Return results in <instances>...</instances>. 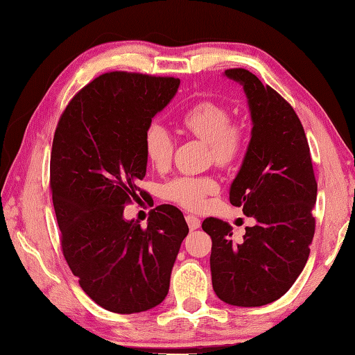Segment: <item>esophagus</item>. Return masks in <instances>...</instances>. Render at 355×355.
Returning <instances> with one entry per match:
<instances>
[{
  "label": "esophagus",
  "mask_w": 355,
  "mask_h": 355,
  "mask_svg": "<svg viewBox=\"0 0 355 355\" xmlns=\"http://www.w3.org/2000/svg\"><path fill=\"white\" fill-rule=\"evenodd\" d=\"M186 223L189 225L191 230H197L201 225L200 218H197L195 215H186Z\"/></svg>",
  "instance_id": "1"
}]
</instances>
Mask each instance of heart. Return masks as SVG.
Returning <instances> with one entry per match:
<instances>
[{
	"mask_svg": "<svg viewBox=\"0 0 355 355\" xmlns=\"http://www.w3.org/2000/svg\"><path fill=\"white\" fill-rule=\"evenodd\" d=\"M229 112L221 105L202 101L184 110L177 117V125L193 137L207 143L214 162L229 166L244 149V128L229 122ZM143 148L148 162L155 168H164L172 155V140L162 125L148 126L143 137ZM218 191V183L212 177L182 175L163 186V197L186 209H198L206 198Z\"/></svg>",
	"mask_w": 355,
	"mask_h": 355,
	"instance_id": "obj_1",
	"label": "heart"
}]
</instances>
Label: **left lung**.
I'll list each match as a JSON object with an SVG mask.
<instances>
[{"label":"left lung","mask_w":355,"mask_h":355,"mask_svg":"<svg viewBox=\"0 0 355 355\" xmlns=\"http://www.w3.org/2000/svg\"><path fill=\"white\" fill-rule=\"evenodd\" d=\"M224 74L243 85L253 123L230 202L256 224L245 227L239 243L218 218H206L202 230L212 238L216 296L235 306H261L284 296L302 273L315 229L318 183L304 126L291 105L248 70Z\"/></svg>","instance_id":"8db88e82"}]
</instances>
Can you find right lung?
Listing matches in <instances>:
<instances>
[{
  "label": "right lung",
  "mask_w": 355,
  "mask_h": 355,
  "mask_svg": "<svg viewBox=\"0 0 355 355\" xmlns=\"http://www.w3.org/2000/svg\"><path fill=\"white\" fill-rule=\"evenodd\" d=\"M178 87L175 78L101 74L67 105L53 137L50 187L64 258L82 290L112 313L163 302L189 233L171 205L150 210L146 227L123 218L146 175L143 137Z\"/></svg>",
  "instance_id": "add662e5"
}]
</instances>
